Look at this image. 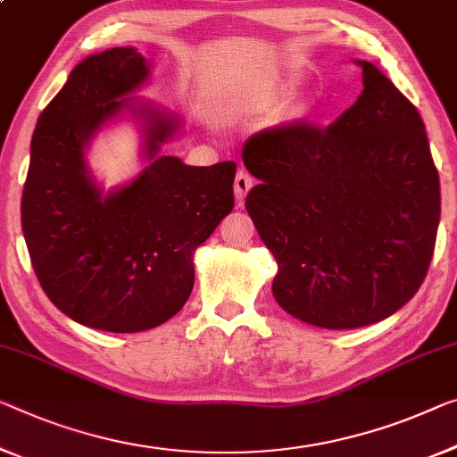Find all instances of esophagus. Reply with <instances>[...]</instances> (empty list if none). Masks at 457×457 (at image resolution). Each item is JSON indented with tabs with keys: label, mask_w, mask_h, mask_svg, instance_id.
Listing matches in <instances>:
<instances>
[{
	"label": "esophagus",
	"mask_w": 457,
	"mask_h": 457,
	"mask_svg": "<svg viewBox=\"0 0 457 457\" xmlns=\"http://www.w3.org/2000/svg\"><path fill=\"white\" fill-rule=\"evenodd\" d=\"M252 188V179L246 170H237L236 174V180H234V195H236V201L242 203L244 196L248 195V190Z\"/></svg>",
	"instance_id": "obj_1"
}]
</instances>
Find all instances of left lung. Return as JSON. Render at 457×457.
Returning <instances> with one entry per match:
<instances>
[{
  "label": "left lung",
  "instance_id": "1",
  "mask_svg": "<svg viewBox=\"0 0 457 457\" xmlns=\"http://www.w3.org/2000/svg\"><path fill=\"white\" fill-rule=\"evenodd\" d=\"M355 104L318 129L261 131L242 162L246 211L277 261L272 295L305 324H376L417 294L437 236L439 174L423 119L370 61Z\"/></svg>",
  "mask_w": 457,
  "mask_h": 457
}]
</instances>
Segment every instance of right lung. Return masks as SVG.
<instances>
[{
	"label": "right lung",
	"mask_w": 457,
	"mask_h": 457,
	"mask_svg": "<svg viewBox=\"0 0 457 457\" xmlns=\"http://www.w3.org/2000/svg\"><path fill=\"white\" fill-rule=\"evenodd\" d=\"M149 78L152 63L135 46L87 54L32 135L24 240L46 297L87 328L141 332L179 314L196 248L234 209V162L188 166L162 154L185 122L133 96ZM125 116L138 122L144 170L104 191L87 149Z\"/></svg>",
	"instance_id": "right-lung-1"
}]
</instances>
